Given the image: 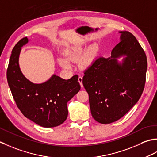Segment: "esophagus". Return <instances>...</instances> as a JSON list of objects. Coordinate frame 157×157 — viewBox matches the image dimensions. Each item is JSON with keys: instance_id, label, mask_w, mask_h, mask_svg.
<instances>
[{"instance_id": "34e87169", "label": "esophagus", "mask_w": 157, "mask_h": 157, "mask_svg": "<svg viewBox=\"0 0 157 157\" xmlns=\"http://www.w3.org/2000/svg\"><path fill=\"white\" fill-rule=\"evenodd\" d=\"M78 81L79 82L80 85H81V87H83V85H82V76H78Z\"/></svg>"}]
</instances>
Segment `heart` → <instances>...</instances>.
I'll use <instances>...</instances> for the list:
<instances>
[{
	"mask_svg": "<svg viewBox=\"0 0 157 157\" xmlns=\"http://www.w3.org/2000/svg\"><path fill=\"white\" fill-rule=\"evenodd\" d=\"M82 49L79 47H72L67 50L66 53V58H61L59 60L60 65L63 68L70 69L71 67L70 61H75L81 57L82 55ZM91 63V57L89 56H85L82 60V65L83 66H88Z\"/></svg>",
	"mask_w": 157,
	"mask_h": 157,
	"instance_id": "heart-1",
	"label": "heart"
}]
</instances>
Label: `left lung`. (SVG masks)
Instances as JSON below:
<instances>
[{
	"mask_svg": "<svg viewBox=\"0 0 157 157\" xmlns=\"http://www.w3.org/2000/svg\"><path fill=\"white\" fill-rule=\"evenodd\" d=\"M121 42L111 57H99L85 70L82 84L89 94L91 113L101 124L120 119L141 97L146 82L147 58L136 38L121 31ZM126 56L122 63L116 59Z\"/></svg>",
	"mask_w": 157,
	"mask_h": 157,
	"instance_id": "1",
	"label": "left lung"
}]
</instances>
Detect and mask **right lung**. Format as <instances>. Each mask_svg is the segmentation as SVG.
Masks as SVG:
<instances>
[{"instance_id": "1", "label": "right lung", "mask_w": 157, "mask_h": 157, "mask_svg": "<svg viewBox=\"0 0 157 157\" xmlns=\"http://www.w3.org/2000/svg\"><path fill=\"white\" fill-rule=\"evenodd\" d=\"M28 42L24 37L12 50L7 71L9 88L16 105L28 119L43 127L62 124L68 117L67 103L81 89L78 75L65 80L53 75L47 81L34 84L25 77L19 66L21 47Z\"/></svg>"}]
</instances>
